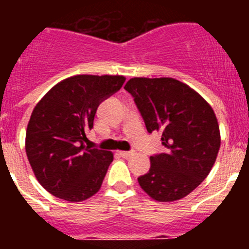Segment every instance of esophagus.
Here are the masks:
<instances>
[{
    "label": "esophagus",
    "mask_w": 249,
    "mask_h": 249,
    "mask_svg": "<svg viewBox=\"0 0 249 249\" xmlns=\"http://www.w3.org/2000/svg\"><path fill=\"white\" fill-rule=\"evenodd\" d=\"M118 155L123 158H129L131 156L135 155V151H120L118 152Z\"/></svg>",
    "instance_id": "1"
}]
</instances>
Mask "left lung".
<instances>
[{
  "label": "left lung",
  "mask_w": 249,
  "mask_h": 249,
  "mask_svg": "<svg viewBox=\"0 0 249 249\" xmlns=\"http://www.w3.org/2000/svg\"><path fill=\"white\" fill-rule=\"evenodd\" d=\"M124 89L135 100L147 131L162 132L166 148L151 156V168L138 177L141 188L160 202L183 198L203 182L218 155L221 135L212 107L169 77H135Z\"/></svg>",
  "instance_id": "8db88e82"
}]
</instances>
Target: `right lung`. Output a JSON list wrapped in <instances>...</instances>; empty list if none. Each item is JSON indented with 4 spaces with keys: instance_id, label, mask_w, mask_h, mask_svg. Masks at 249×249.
I'll return each instance as SVG.
<instances>
[{
    "instance_id": "1",
    "label": "right lung",
    "mask_w": 249,
    "mask_h": 249,
    "mask_svg": "<svg viewBox=\"0 0 249 249\" xmlns=\"http://www.w3.org/2000/svg\"><path fill=\"white\" fill-rule=\"evenodd\" d=\"M123 76L77 74L51 89L31 114L26 153L37 181L68 202H81L102 186L112 152L85 146L101 102L120 91Z\"/></svg>"
}]
</instances>
